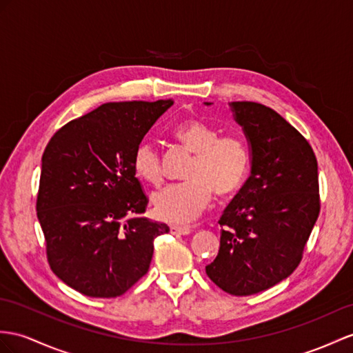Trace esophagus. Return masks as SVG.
Returning a JSON list of instances; mask_svg holds the SVG:
<instances>
[{
    "label": "esophagus",
    "instance_id": "1",
    "mask_svg": "<svg viewBox=\"0 0 353 353\" xmlns=\"http://www.w3.org/2000/svg\"><path fill=\"white\" fill-rule=\"evenodd\" d=\"M170 232L174 235H188L192 232V229L190 228H187V226H170Z\"/></svg>",
    "mask_w": 353,
    "mask_h": 353
}]
</instances>
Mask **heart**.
<instances>
[{
	"label": "heart",
	"mask_w": 353,
	"mask_h": 353,
	"mask_svg": "<svg viewBox=\"0 0 353 353\" xmlns=\"http://www.w3.org/2000/svg\"><path fill=\"white\" fill-rule=\"evenodd\" d=\"M175 139L194 152L187 168V181L169 184L152 194L157 217L169 223H188L210 205L212 193L230 196L243 187L250 170V150L239 136H220L217 128L199 119H185L172 130ZM132 166L134 174L151 184L163 179V160L150 142L137 145Z\"/></svg>",
	"instance_id": "1"
}]
</instances>
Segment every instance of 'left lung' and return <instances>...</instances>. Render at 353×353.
<instances>
[{
	"instance_id": "obj_1",
	"label": "left lung",
	"mask_w": 353,
	"mask_h": 353,
	"mask_svg": "<svg viewBox=\"0 0 353 353\" xmlns=\"http://www.w3.org/2000/svg\"><path fill=\"white\" fill-rule=\"evenodd\" d=\"M229 106L250 145L252 170L219 220V254L205 270L220 289L247 296L296 270L319 217V176L310 143L276 110Z\"/></svg>"
}]
</instances>
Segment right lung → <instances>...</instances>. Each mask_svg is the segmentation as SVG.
Returning a JSON list of instances; mask_svg holds the SVG:
<instances>
[{"mask_svg":"<svg viewBox=\"0 0 353 353\" xmlns=\"http://www.w3.org/2000/svg\"><path fill=\"white\" fill-rule=\"evenodd\" d=\"M172 100L105 103L50 137L41 157L37 219L48 262L67 286L92 298L125 294L148 272L165 223L132 166L137 145Z\"/></svg>","mask_w":353,"mask_h":353,"instance_id":"1","label":"right lung"}]
</instances>
